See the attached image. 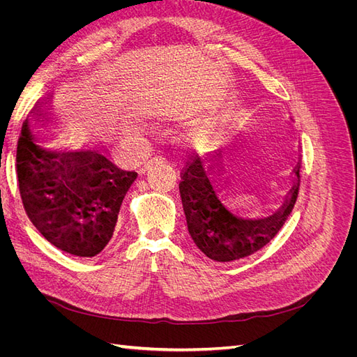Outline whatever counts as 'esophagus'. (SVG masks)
Returning <instances> with one entry per match:
<instances>
[{"mask_svg": "<svg viewBox=\"0 0 357 357\" xmlns=\"http://www.w3.org/2000/svg\"><path fill=\"white\" fill-rule=\"evenodd\" d=\"M162 162H165L164 160V158H153L152 160H149V162H146L144 164V167L142 168V172H146V171H149L150 168H152L153 165H156V164H162Z\"/></svg>", "mask_w": 357, "mask_h": 357, "instance_id": "esophagus-1", "label": "esophagus"}]
</instances>
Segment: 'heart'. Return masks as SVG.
<instances>
[{
  "instance_id": "heart-1",
  "label": "heart",
  "mask_w": 357,
  "mask_h": 357,
  "mask_svg": "<svg viewBox=\"0 0 357 357\" xmlns=\"http://www.w3.org/2000/svg\"><path fill=\"white\" fill-rule=\"evenodd\" d=\"M164 114H168V113H164ZM204 135V131H201V129H199V131H197V137H202Z\"/></svg>"
}]
</instances>
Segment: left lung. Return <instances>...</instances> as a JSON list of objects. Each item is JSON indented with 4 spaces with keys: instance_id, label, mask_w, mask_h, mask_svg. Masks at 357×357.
<instances>
[{
    "instance_id": "8db88e82",
    "label": "left lung",
    "mask_w": 357,
    "mask_h": 357,
    "mask_svg": "<svg viewBox=\"0 0 357 357\" xmlns=\"http://www.w3.org/2000/svg\"><path fill=\"white\" fill-rule=\"evenodd\" d=\"M219 166L218 172L212 169ZM222 164L208 165L205 169L201 158L193 159L183 171L180 195L185 210L188 231L199 250L215 262H231L250 256L271 241L294 210L299 189V162L290 174L291 188L280 208L266 218H241L228 208L220 198L218 186L229 185L223 181Z\"/></svg>"
}]
</instances>
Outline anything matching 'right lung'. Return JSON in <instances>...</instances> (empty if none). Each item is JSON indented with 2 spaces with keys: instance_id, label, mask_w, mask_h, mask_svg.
Wrapping results in <instances>:
<instances>
[{
  "instance_id": "add662e5",
  "label": "right lung",
  "mask_w": 357,
  "mask_h": 357,
  "mask_svg": "<svg viewBox=\"0 0 357 357\" xmlns=\"http://www.w3.org/2000/svg\"><path fill=\"white\" fill-rule=\"evenodd\" d=\"M43 105L46 102H38L32 116L46 125L53 119ZM38 139L26 119L17 142L16 172L28 218L59 250L93 257L112 240L137 172L117 167L104 147L59 150L43 147Z\"/></svg>"
}]
</instances>
